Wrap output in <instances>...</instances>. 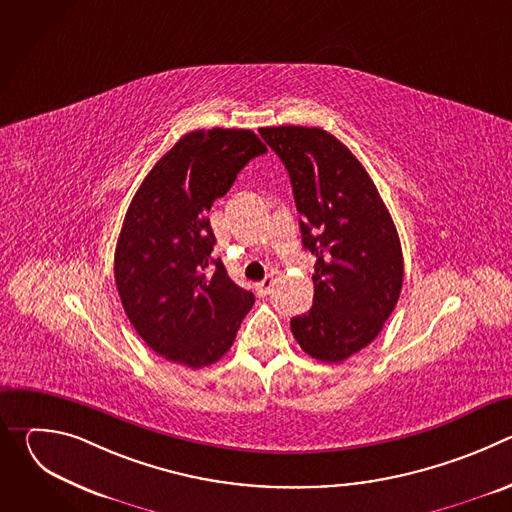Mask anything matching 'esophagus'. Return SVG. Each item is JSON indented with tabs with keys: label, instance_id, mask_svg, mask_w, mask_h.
I'll use <instances>...</instances> for the list:
<instances>
[{
	"label": "esophagus",
	"instance_id": "34e87169",
	"mask_svg": "<svg viewBox=\"0 0 512 512\" xmlns=\"http://www.w3.org/2000/svg\"><path fill=\"white\" fill-rule=\"evenodd\" d=\"M273 275H267L265 279H261L257 285H255V289H257V294L259 296H267L269 294V291H271V287H273Z\"/></svg>",
	"mask_w": 512,
	"mask_h": 512
}]
</instances>
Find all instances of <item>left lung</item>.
<instances>
[{
  "label": "left lung",
  "instance_id": "left-lung-1",
  "mask_svg": "<svg viewBox=\"0 0 512 512\" xmlns=\"http://www.w3.org/2000/svg\"><path fill=\"white\" fill-rule=\"evenodd\" d=\"M285 164L304 247L316 255L314 306L291 318L312 358L342 362L369 346L397 306L403 253L375 182L346 145L320 127H261Z\"/></svg>",
  "mask_w": 512,
  "mask_h": 512
}]
</instances>
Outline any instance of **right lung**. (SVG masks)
<instances>
[{"instance_id":"add662e5","label":"right lung","mask_w":512,"mask_h":512,"mask_svg":"<svg viewBox=\"0 0 512 512\" xmlns=\"http://www.w3.org/2000/svg\"><path fill=\"white\" fill-rule=\"evenodd\" d=\"M251 129L180 137L137 188L115 247V283L135 332L166 360L202 369L233 346L255 304L212 259L208 210L249 160L265 154Z\"/></svg>"}]
</instances>
